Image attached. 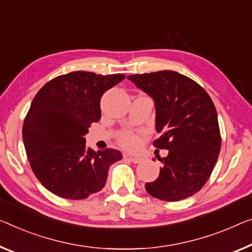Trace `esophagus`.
<instances>
[{
  "label": "esophagus",
  "mask_w": 252,
  "mask_h": 252,
  "mask_svg": "<svg viewBox=\"0 0 252 252\" xmlns=\"http://www.w3.org/2000/svg\"><path fill=\"white\" fill-rule=\"evenodd\" d=\"M126 158L130 159L131 162L134 163V164H139V163H141L142 160H144V157H142V156H139V155H130V154H126Z\"/></svg>",
  "instance_id": "1"
}]
</instances>
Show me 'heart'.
Listing matches in <instances>:
<instances>
[{
    "mask_svg": "<svg viewBox=\"0 0 252 252\" xmlns=\"http://www.w3.org/2000/svg\"><path fill=\"white\" fill-rule=\"evenodd\" d=\"M120 144L127 148L136 147L139 142V138L136 133L131 132V131H125L119 136Z\"/></svg>",
    "mask_w": 252,
    "mask_h": 252,
    "instance_id": "obj_1",
    "label": "heart"
}]
</instances>
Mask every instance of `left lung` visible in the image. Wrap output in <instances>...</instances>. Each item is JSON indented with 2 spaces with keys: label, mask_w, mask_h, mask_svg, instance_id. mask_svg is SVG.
Wrapping results in <instances>:
<instances>
[{
  "label": "left lung",
  "mask_w": 252,
  "mask_h": 252,
  "mask_svg": "<svg viewBox=\"0 0 252 252\" xmlns=\"http://www.w3.org/2000/svg\"><path fill=\"white\" fill-rule=\"evenodd\" d=\"M154 100V146L168 154L155 181L146 183L154 198L178 201L193 196L207 182L219 158L220 133L217 112L206 90L175 71L126 77Z\"/></svg>",
  "instance_id": "left-lung-1"
}]
</instances>
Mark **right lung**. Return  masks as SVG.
Returning <instances> with one entry per match:
<instances>
[{
  "label": "right lung",
  "mask_w": 252,
  "mask_h": 252,
  "mask_svg": "<svg viewBox=\"0 0 252 252\" xmlns=\"http://www.w3.org/2000/svg\"><path fill=\"white\" fill-rule=\"evenodd\" d=\"M125 74L102 76L74 71L59 76L37 93L22 127V139L33 174L56 196L88 198L104 188L108 168L121 152L93 150L85 136L100 120V98Z\"/></svg>",
  "instance_id": "add662e5"
}]
</instances>
